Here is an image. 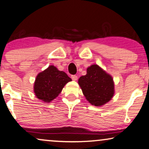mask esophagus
<instances>
[{
    "mask_svg": "<svg viewBox=\"0 0 149 149\" xmlns=\"http://www.w3.org/2000/svg\"><path fill=\"white\" fill-rule=\"evenodd\" d=\"M71 79L73 81H76L77 80H78V76H71Z\"/></svg>",
    "mask_w": 149,
    "mask_h": 149,
    "instance_id": "esophagus-1",
    "label": "esophagus"
}]
</instances>
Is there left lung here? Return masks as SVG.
Returning a JSON list of instances; mask_svg holds the SVG:
<instances>
[{"label": "left lung", "instance_id": "left-lung-1", "mask_svg": "<svg viewBox=\"0 0 149 149\" xmlns=\"http://www.w3.org/2000/svg\"><path fill=\"white\" fill-rule=\"evenodd\" d=\"M78 84L86 100L95 106H104L114 95L112 76L96 64L86 69V74L79 78Z\"/></svg>", "mask_w": 149, "mask_h": 149}]
</instances>
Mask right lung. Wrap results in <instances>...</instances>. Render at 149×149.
I'll return each mask as SVG.
<instances>
[{
  "label": "right lung",
  "instance_id": "1",
  "mask_svg": "<svg viewBox=\"0 0 149 149\" xmlns=\"http://www.w3.org/2000/svg\"><path fill=\"white\" fill-rule=\"evenodd\" d=\"M71 79L67 73L59 71L54 65H49L39 73L34 82V93L39 100L49 103L58 96L65 84Z\"/></svg>",
  "mask_w": 149,
  "mask_h": 149
}]
</instances>
